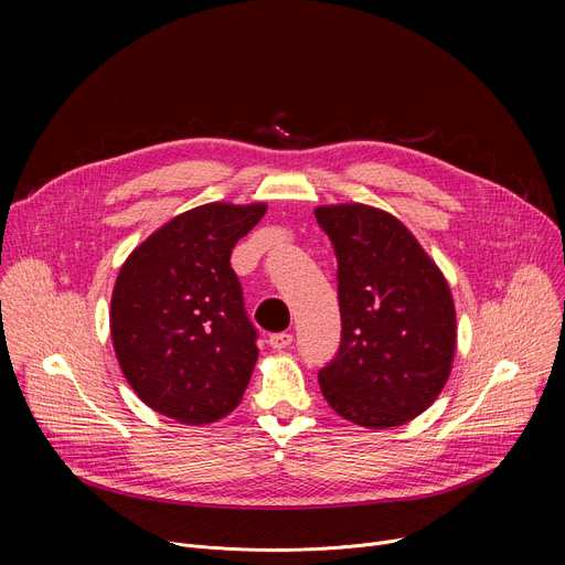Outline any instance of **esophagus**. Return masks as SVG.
I'll return each instance as SVG.
<instances>
[{"label":"esophagus","mask_w":565,"mask_h":565,"mask_svg":"<svg viewBox=\"0 0 565 565\" xmlns=\"http://www.w3.org/2000/svg\"><path fill=\"white\" fill-rule=\"evenodd\" d=\"M267 343H270V348H275V350H286V348L292 343V334H288V332L270 334V339H267Z\"/></svg>","instance_id":"esophagus-1"}]
</instances>
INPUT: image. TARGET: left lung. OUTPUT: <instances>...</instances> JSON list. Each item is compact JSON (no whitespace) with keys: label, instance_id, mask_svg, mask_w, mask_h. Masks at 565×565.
Listing matches in <instances>:
<instances>
[{"label":"left lung","instance_id":"obj_1","mask_svg":"<svg viewBox=\"0 0 565 565\" xmlns=\"http://www.w3.org/2000/svg\"><path fill=\"white\" fill-rule=\"evenodd\" d=\"M339 260L341 345L320 369L324 401L364 428L419 417L441 394L456 354L451 288L417 237L364 203L318 205Z\"/></svg>","mask_w":565,"mask_h":565}]
</instances>
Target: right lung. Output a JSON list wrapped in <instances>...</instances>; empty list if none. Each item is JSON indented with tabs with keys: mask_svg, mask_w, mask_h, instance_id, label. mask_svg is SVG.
Returning <instances> with one entry per match:
<instances>
[{
	"mask_svg": "<svg viewBox=\"0 0 565 565\" xmlns=\"http://www.w3.org/2000/svg\"><path fill=\"white\" fill-rule=\"evenodd\" d=\"M265 203H205L175 215L118 270L109 330L135 394L188 426L213 424L243 401L258 348L231 267L235 243Z\"/></svg>",
	"mask_w": 565,
	"mask_h": 565,
	"instance_id": "1",
	"label": "right lung"
}]
</instances>
